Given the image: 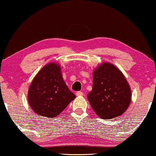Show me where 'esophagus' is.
<instances>
[{
    "instance_id": "1",
    "label": "esophagus",
    "mask_w": 156,
    "mask_h": 156,
    "mask_svg": "<svg viewBox=\"0 0 156 156\" xmlns=\"http://www.w3.org/2000/svg\"><path fill=\"white\" fill-rule=\"evenodd\" d=\"M76 95L77 96V97H81V96H83V92L82 91H76Z\"/></svg>"
}]
</instances>
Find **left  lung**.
<instances>
[{"mask_svg": "<svg viewBox=\"0 0 156 156\" xmlns=\"http://www.w3.org/2000/svg\"><path fill=\"white\" fill-rule=\"evenodd\" d=\"M93 110L104 119L120 116L129 107L131 89L125 76L110 63H104L93 73L92 90L87 95Z\"/></svg>", "mask_w": 156, "mask_h": 156, "instance_id": "left-lung-1", "label": "left lung"}]
</instances>
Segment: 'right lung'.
<instances>
[{"mask_svg":"<svg viewBox=\"0 0 156 156\" xmlns=\"http://www.w3.org/2000/svg\"><path fill=\"white\" fill-rule=\"evenodd\" d=\"M75 97L64 82L59 66L55 63L38 72L28 91V102L34 112L50 118L60 114Z\"/></svg>","mask_w":156,"mask_h":156,"instance_id":"add662e5","label":"right lung"}]
</instances>
